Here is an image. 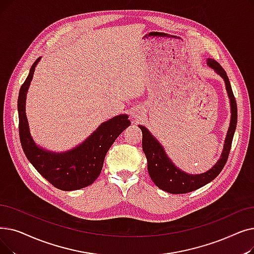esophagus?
<instances>
[{"label":"esophagus","mask_w":254,"mask_h":254,"mask_svg":"<svg viewBox=\"0 0 254 254\" xmlns=\"http://www.w3.org/2000/svg\"><path fill=\"white\" fill-rule=\"evenodd\" d=\"M131 116H133V118H135V119H138L141 116V112L139 111V110H135L133 114H131Z\"/></svg>","instance_id":"esophagus-1"}]
</instances>
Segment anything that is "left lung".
Listing matches in <instances>:
<instances>
[{
    "label": "left lung",
    "mask_w": 254,
    "mask_h": 254,
    "mask_svg": "<svg viewBox=\"0 0 254 254\" xmlns=\"http://www.w3.org/2000/svg\"><path fill=\"white\" fill-rule=\"evenodd\" d=\"M206 64L208 65V67L214 69V71L223 79L225 83V89L229 98L231 113L230 123L225 137L221 157H220V159L211 169L200 174H190L183 171L168 158L166 151H165L163 145L157 140V138L153 137L144 126H139L143 136L142 148L147 159V169L150 179L160 189L171 194L189 193L201 188L204 185L215 180L226 164L231 143H233L238 121L236 98L234 96L233 89H231L228 76L225 70L222 68V66L211 58H207Z\"/></svg>",
    "instance_id": "obj_1"
}]
</instances>
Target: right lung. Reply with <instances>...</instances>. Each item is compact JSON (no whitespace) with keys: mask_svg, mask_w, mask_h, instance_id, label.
<instances>
[{"mask_svg":"<svg viewBox=\"0 0 254 254\" xmlns=\"http://www.w3.org/2000/svg\"><path fill=\"white\" fill-rule=\"evenodd\" d=\"M40 59L41 57L31 66L29 75L21 85L18 94V129L21 147L29 162L54 187L63 191L79 190L90 186L98 178L109 148L130 126V121L127 114L117 115L103 123L81 144L66 151H51L39 146L30 133L26 101L35 67Z\"/></svg>","mask_w":254,"mask_h":254,"instance_id":"add662e5","label":"right lung"}]
</instances>
